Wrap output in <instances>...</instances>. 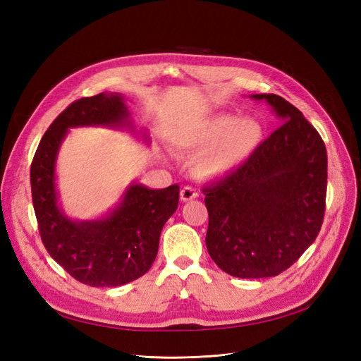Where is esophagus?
Listing matches in <instances>:
<instances>
[{
  "label": "esophagus",
  "mask_w": 361,
  "mask_h": 361,
  "mask_svg": "<svg viewBox=\"0 0 361 361\" xmlns=\"http://www.w3.org/2000/svg\"><path fill=\"white\" fill-rule=\"evenodd\" d=\"M180 197L183 202H188V201H192V199L197 197V192L193 188H190V185H185V188H183V190L180 193Z\"/></svg>",
  "instance_id": "obj_1"
}]
</instances>
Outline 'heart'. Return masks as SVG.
<instances>
[{
    "label": "heart",
    "instance_id": "obj_1",
    "mask_svg": "<svg viewBox=\"0 0 361 361\" xmlns=\"http://www.w3.org/2000/svg\"><path fill=\"white\" fill-rule=\"evenodd\" d=\"M263 140L255 118L221 116L197 123L176 141V150L195 157L193 171L201 178H220L245 165Z\"/></svg>",
    "mask_w": 361,
    "mask_h": 361
}]
</instances>
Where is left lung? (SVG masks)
Returning a JSON list of instances; mask_svg holds the SVG:
<instances>
[{
	"mask_svg": "<svg viewBox=\"0 0 361 361\" xmlns=\"http://www.w3.org/2000/svg\"><path fill=\"white\" fill-rule=\"evenodd\" d=\"M283 125L245 165L204 188L207 248L221 271L268 278L288 269L322 229L327 192L324 141L284 98L259 93Z\"/></svg>",
	"mask_w": 361,
	"mask_h": 361,
	"instance_id": "8db88e82",
	"label": "left lung"
}]
</instances>
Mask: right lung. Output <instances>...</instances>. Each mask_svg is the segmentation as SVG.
<instances>
[{
  "label": "right lung",
  "mask_w": 361,
  "mask_h": 361,
  "mask_svg": "<svg viewBox=\"0 0 361 361\" xmlns=\"http://www.w3.org/2000/svg\"><path fill=\"white\" fill-rule=\"evenodd\" d=\"M102 126L135 132L122 93L82 98L55 118L38 144L31 165L32 204L42 241L53 260L90 287H117L152 268L159 238L178 207L180 188L153 190L132 183L110 212L74 220L63 212L56 190V159L71 128ZM144 140L149 137L144 135Z\"/></svg>",
  "instance_id": "add662e5"
}]
</instances>
